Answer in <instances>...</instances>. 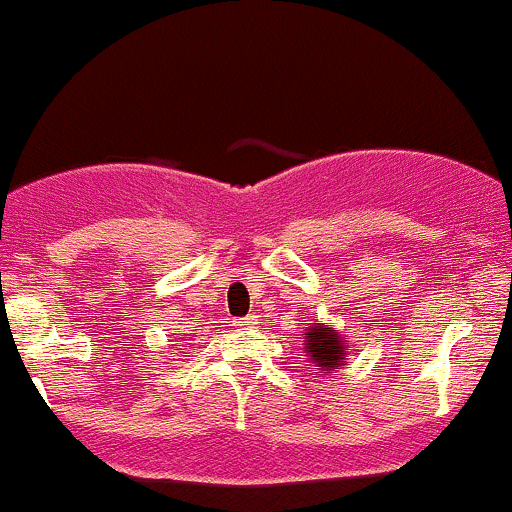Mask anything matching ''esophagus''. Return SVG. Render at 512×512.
<instances>
[{
    "label": "esophagus",
    "mask_w": 512,
    "mask_h": 512,
    "mask_svg": "<svg viewBox=\"0 0 512 512\" xmlns=\"http://www.w3.org/2000/svg\"><path fill=\"white\" fill-rule=\"evenodd\" d=\"M238 325H240V327H250V325H255V315L243 317V320H238Z\"/></svg>",
    "instance_id": "esophagus-1"
}]
</instances>
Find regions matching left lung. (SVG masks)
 I'll return each mask as SVG.
<instances>
[{
	"label": "left lung",
	"instance_id": "1",
	"mask_svg": "<svg viewBox=\"0 0 512 512\" xmlns=\"http://www.w3.org/2000/svg\"><path fill=\"white\" fill-rule=\"evenodd\" d=\"M305 349H308V356L313 358V363L320 370H334L344 361V354H346L344 339L339 337L332 327L320 325V322L308 330Z\"/></svg>",
	"mask_w": 512,
	"mask_h": 512
}]
</instances>
